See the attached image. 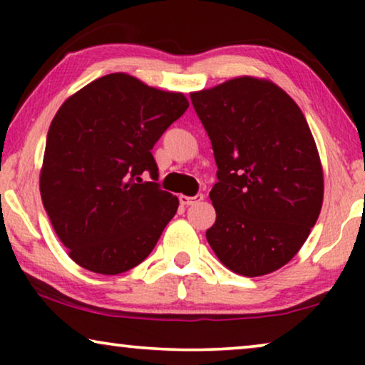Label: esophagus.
Returning a JSON list of instances; mask_svg holds the SVG:
<instances>
[{
    "mask_svg": "<svg viewBox=\"0 0 365 365\" xmlns=\"http://www.w3.org/2000/svg\"><path fill=\"white\" fill-rule=\"evenodd\" d=\"M204 194H196V196H179V201H181L182 206H192V204H197L202 201Z\"/></svg>",
    "mask_w": 365,
    "mask_h": 365,
    "instance_id": "esophagus-1",
    "label": "esophagus"
}]
</instances>
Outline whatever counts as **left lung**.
Masks as SVG:
<instances>
[{
	"mask_svg": "<svg viewBox=\"0 0 365 365\" xmlns=\"http://www.w3.org/2000/svg\"><path fill=\"white\" fill-rule=\"evenodd\" d=\"M191 101L217 164L209 246L241 276L277 271L322 207V166L306 118L286 91L251 76L191 93Z\"/></svg>",
	"mask_w": 365,
	"mask_h": 365,
	"instance_id": "1",
	"label": "left lung"
}]
</instances>
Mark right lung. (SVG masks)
Wrapping results in <instances>:
<instances>
[{"mask_svg":"<svg viewBox=\"0 0 365 365\" xmlns=\"http://www.w3.org/2000/svg\"><path fill=\"white\" fill-rule=\"evenodd\" d=\"M182 93L161 91L124 73L89 83L53 118L39 176L43 206L69 257L114 274L149 256L179 201L158 182L151 149L182 116Z\"/></svg>","mask_w":365,"mask_h":365,"instance_id":"1","label":"right lung"}]
</instances>
